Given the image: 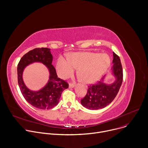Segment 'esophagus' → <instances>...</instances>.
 Here are the masks:
<instances>
[{
  "mask_svg": "<svg viewBox=\"0 0 148 148\" xmlns=\"http://www.w3.org/2000/svg\"><path fill=\"white\" fill-rule=\"evenodd\" d=\"M75 87V84L74 83H70L69 84V88H74Z\"/></svg>",
  "mask_w": 148,
  "mask_h": 148,
  "instance_id": "1",
  "label": "esophagus"
}]
</instances>
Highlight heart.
<instances>
[{
  "label": "heart",
  "instance_id": "1",
  "mask_svg": "<svg viewBox=\"0 0 148 148\" xmlns=\"http://www.w3.org/2000/svg\"><path fill=\"white\" fill-rule=\"evenodd\" d=\"M110 64V58L106 54L94 53H73L66 60L60 57L57 62V71L62 78L71 75L75 69L81 80L85 84L92 83L98 80Z\"/></svg>",
  "mask_w": 148,
  "mask_h": 148
}]
</instances>
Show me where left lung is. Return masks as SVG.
Segmentation results:
<instances>
[{
	"label": "left lung",
	"instance_id": "8db88e82",
	"mask_svg": "<svg viewBox=\"0 0 148 148\" xmlns=\"http://www.w3.org/2000/svg\"><path fill=\"white\" fill-rule=\"evenodd\" d=\"M113 66L111 69L115 80L111 84L105 83V76L94 85L88 86L86 95L81 100L84 107L97 110L107 107L116 96L123 80V70L120 58L113 52Z\"/></svg>",
	"mask_w": 148,
	"mask_h": 148
}]
</instances>
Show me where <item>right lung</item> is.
<instances>
[{"instance_id":"obj_1","label":"right lung","mask_w":148,"mask_h":148,"mask_svg":"<svg viewBox=\"0 0 148 148\" xmlns=\"http://www.w3.org/2000/svg\"><path fill=\"white\" fill-rule=\"evenodd\" d=\"M53 56L48 48H37L29 51L20 59L17 65L18 84L25 99L33 107L41 110H50L58 103L62 91L69 88L65 81L58 78L56 71L51 64ZM34 62H41L49 71V79L47 85L38 91H32L25 85L23 73L26 66Z\"/></svg>"}]
</instances>
